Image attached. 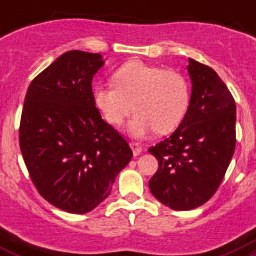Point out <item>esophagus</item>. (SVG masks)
I'll return each instance as SVG.
<instances>
[{
    "mask_svg": "<svg viewBox=\"0 0 256 256\" xmlns=\"http://www.w3.org/2000/svg\"><path fill=\"white\" fill-rule=\"evenodd\" d=\"M130 148H132V154H134L136 156H140V152H142V150H144V148H142V146H140L138 142H132V144H130Z\"/></svg>",
    "mask_w": 256,
    "mask_h": 256,
    "instance_id": "esophagus-1",
    "label": "esophagus"
}]
</instances>
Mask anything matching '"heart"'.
Listing matches in <instances>:
<instances>
[{
  "mask_svg": "<svg viewBox=\"0 0 256 256\" xmlns=\"http://www.w3.org/2000/svg\"><path fill=\"white\" fill-rule=\"evenodd\" d=\"M112 80L114 86L94 88V102L114 126H120L134 108L136 114L128 128L132 136H144L152 130L168 134L186 116L190 88L176 70L132 60L118 68Z\"/></svg>",
  "mask_w": 256,
  "mask_h": 256,
  "instance_id": "obj_1",
  "label": "heart"
}]
</instances>
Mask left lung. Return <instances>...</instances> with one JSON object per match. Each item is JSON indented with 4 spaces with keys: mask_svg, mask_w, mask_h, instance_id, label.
<instances>
[{
    "mask_svg": "<svg viewBox=\"0 0 256 256\" xmlns=\"http://www.w3.org/2000/svg\"><path fill=\"white\" fill-rule=\"evenodd\" d=\"M190 104L178 128L148 148L158 170L152 194L172 210L202 206L218 190L235 150V100L208 66L188 58Z\"/></svg>",
    "mask_w": 256,
    "mask_h": 256,
    "instance_id": "8db88e82",
    "label": "left lung"
}]
</instances>
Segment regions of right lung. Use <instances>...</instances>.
<instances>
[{
  "instance_id": "1",
  "label": "right lung",
  "mask_w": 256,
  "mask_h": 256,
  "mask_svg": "<svg viewBox=\"0 0 256 256\" xmlns=\"http://www.w3.org/2000/svg\"><path fill=\"white\" fill-rule=\"evenodd\" d=\"M100 54L70 50L30 84L20 148L32 182L53 206L85 214L108 198L132 152L104 122L92 90Z\"/></svg>"
}]
</instances>
